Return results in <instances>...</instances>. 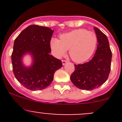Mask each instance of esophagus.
Listing matches in <instances>:
<instances>
[{
  "label": "esophagus",
  "instance_id": "1",
  "mask_svg": "<svg viewBox=\"0 0 122 122\" xmlns=\"http://www.w3.org/2000/svg\"><path fill=\"white\" fill-rule=\"evenodd\" d=\"M62 65H64H64H66L68 62H67L66 60H62Z\"/></svg>",
  "mask_w": 122,
  "mask_h": 122
}]
</instances>
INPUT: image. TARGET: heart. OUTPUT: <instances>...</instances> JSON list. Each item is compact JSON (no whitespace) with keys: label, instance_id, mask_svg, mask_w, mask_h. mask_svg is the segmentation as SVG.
<instances>
[{"label":"heart","instance_id":"obj_1","mask_svg":"<svg viewBox=\"0 0 122 122\" xmlns=\"http://www.w3.org/2000/svg\"><path fill=\"white\" fill-rule=\"evenodd\" d=\"M95 33L86 29H78L61 34L60 39L52 38L50 46L57 57L64 55L69 50V55L74 62H84L93 55L97 46Z\"/></svg>","mask_w":122,"mask_h":122}]
</instances>
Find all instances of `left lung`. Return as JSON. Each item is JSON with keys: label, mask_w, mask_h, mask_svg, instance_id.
I'll use <instances>...</instances> for the list:
<instances>
[{"label": "left lung", "mask_w": 122, "mask_h": 122, "mask_svg": "<svg viewBox=\"0 0 122 122\" xmlns=\"http://www.w3.org/2000/svg\"><path fill=\"white\" fill-rule=\"evenodd\" d=\"M94 29L98 43L94 56L88 62L75 65V70L70 77L76 87L85 90H92L104 84L111 68L112 53L107 37L97 27Z\"/></svg>", "instance_id": "1"}]
</instances>
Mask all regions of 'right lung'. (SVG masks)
Wrapping results in <instances>:
<instances>
[{
	"label": "right lung",
	"instance_id": "right-lung-1",
	"mask_svg": "<svg viewBox=\"0 0 122 122\" xmlns=\"http://www.w3.org/2000/svg\"><path fill=\"white\" fill-rule=\"evenodd\" d=\"M54 30L45 26L32 25L23 30L14 41L12 54L13 72L23 87L30 90H41L50 86L55 71L62 67L61 60L50 54V41ZM32 55L33 64L27 67L22 58Z\"/></svg>",
	"mask_w": 122,
	"mask_h": 122
}]
</instances>
